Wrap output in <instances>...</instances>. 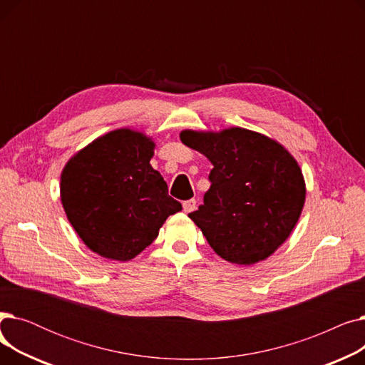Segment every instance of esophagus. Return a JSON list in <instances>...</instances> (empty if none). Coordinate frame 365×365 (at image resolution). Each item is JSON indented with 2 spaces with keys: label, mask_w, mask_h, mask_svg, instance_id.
Returning a JSON list of instances; mask_svg holds the SVG:
<instances>
[{
  "label": "esophagus",
  "mask_w": 365,
  "mask_h": 365,
  "mask_svg": "<svg viewBox=\"0 0 365 365\" xmlns=\"http://www.w3.org/2000/svg\"><path fill=\"white\" fill-rule=\"evenodd\" d=\"M197 208V200H187L183 202V212L185 213H192Z\"/></svg>",
  "instance_id": "obj_1"
}]
</instances>
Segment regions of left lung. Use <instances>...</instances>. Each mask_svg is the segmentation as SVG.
Masks as SVG:
<instances>
[{"label":"left lung","mask_w":365,"mask_h":365,"mask_svg":"<svg viewBox=\"0 0 365 365\" xmlns=\"http://www.w3.org/2000/svg\"><path fill=\"white\" fill-rule=\"evenodd\" d=\"M180 140L213 164L204 204L189 213L210 247L240 266L272 256L304 205L306 185L296 158L275 139L242 127L182 130Z\"/></svg>","instance_id":"left-lung-1"}]
</instances>
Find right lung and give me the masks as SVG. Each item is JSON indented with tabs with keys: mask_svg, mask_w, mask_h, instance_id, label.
Here are the masks:
<instances>
[{
	"mask_svg": "<svg viewBox=\"0 0 365 365\" xmlns=\"http://www.w3.org/2000/svg\"><path fill=\"white\" fill-rule=\"evenodd\" d=\"M155 142L143 131L117 128L75 152L61 175V200L75 232L91 252L128 262L158 237L182 204L153 170Z\"/></svg>",
	"mask_w": 365,
	"mask_h": 365,
	"instance_id": "add662e5",
	"label": "right lung"
}]
</instances>
